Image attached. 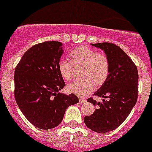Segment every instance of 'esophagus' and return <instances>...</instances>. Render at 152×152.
I'll list each match as a JSON object with an SVG mask.
<instances>
[{
	"label": "esophagus",
	"instance_id": "esophagus-1",
	"mask_svg": "<svg viewBox=\"0 0 152 152\" xmlns=\"http://www.w3.org/2000/svg\"><path fill=\"white\" fill-rule=\"evenodd\" d=\"M86 102V99H84V98H79V102L80 103H84V102Z\"/></svg>",
	"mask_w": 152,
	"mask_h": 152
}]
</instances>
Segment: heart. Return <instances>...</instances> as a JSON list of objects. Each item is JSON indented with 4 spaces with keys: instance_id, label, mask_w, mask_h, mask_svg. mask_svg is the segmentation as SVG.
<instances>
[{
    "instance_id": "b5f03b06",
    "label": "heart",
    "mask_w": 152,
    "mask_h": 152,
    "mask_svg": "<svg viewBox=\"0 0 152 152\" xmlns=\"http://www.w3.org/2000/svg\"><path fill=\"white\" fill-rule=\"evenodd\" d=\"M70 61L60 59L58 70L65 80L73 78L74 67H82L81 76L83 78L74 81L67 86V90L78 96H85L96 87H101L109 77L110 64L105 53L97 52L87 45H79L70 52Z\"/></svg>"
}]
</instances>
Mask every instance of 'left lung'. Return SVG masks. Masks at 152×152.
<instances>
[{"label": "left lung", "mask_w": 152, "mask_h": 152, "mask_svg": "<svg viewBox=\"0 0 152 152\" xmlns=\"http://www.w3.org/2000/svg\"><path fill=\"white\" fill-rule=\"evenodd\" d=\"M104 51L109 58V77L95 96L108 99L96 102L93 98L87 99L96 106L94 113L85 116V124L98 133L115 129L126 120L135 105L138 95V72L129 56L118 45L110 42L91 44Z\"/></svg>", "instance_id": "left-lung-1"}]
</instances>
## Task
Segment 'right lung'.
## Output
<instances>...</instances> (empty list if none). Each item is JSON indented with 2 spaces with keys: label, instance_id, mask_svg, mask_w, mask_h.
Returning <instances> with one entry per match:
<instances>
[{
  "label": "right lung",
  "instance_id": "add662e5",
  "mask_svg": "<svg viewBox=\"0 0 152 152\" xmlns=\"http://www.w3.org/2000/svg\"><path fill=\"white\" fill-rule=\"evenodd\" d=\"M62 53V42L46 41L30 48L15 67V100L27 120L41 129L57 126L67 107L79 102L73 93L59 92L65 86L58 70Z\"/></svg>",
  "mask_w": 152,
  "mask_h": 152
}]
</instances>
